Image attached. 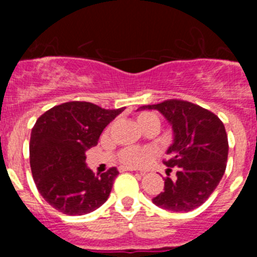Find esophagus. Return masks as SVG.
Segmentation results:
<instances>
[{
  "label": "esophagus",
  "mask_w": 257,
  "mask_h": 257,
  "mask_svg": "<svg viewBox=\"0 0 257 257\" xmlns=\"http://www.w3.org/2000/svg\"><path fill=\"white\" fill-rule=\"evenodd\" d=\"M119 171H135L133 167H127V166H119Z\"/></svg>",
  "instance_id": "esophagus-1"
}]
</instances>
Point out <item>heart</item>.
Segmentation results:
<instances>
[{"mask_svg":"<svg viewBox=\"0 0 257 257\" xmlns=\"http://www.w3.org/2000/svg\"><path fill=\"white\" fill-rule=\"evenodd\" d=\"M138 119V123L140 127L147 126L151 122H160V118L158 115L154 114L152 112H142L138 114L136 117ZM148 158V152L144 151V149L140 148H124L122 149L121 153H119V160L124 163V165L128 166H140L147 161Z\"/></svg>","mask_w":257,"mask_h":257,"instance_id":"1","label":"heart"}]
</instances>
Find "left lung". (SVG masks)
Listing matches in <instances>:
<instances>
[{
	"mask_svg": "<svg viewBox=\"0 0 257 257\" xmlns=\"http://www.w3.org/2000/svg\"><path fill=\"white\" fill-rule=\"evenodd\" d=\"M139 109H157L170 122L174 142L163 161L176 178L165 179V188L154 205L174 212H188L205 203L216 189L226 169L228 136L220 118L207 109L185 100H165Z\"/></svg>",
	"mask_w": 257,
	"mask_h": 257,
	"instance_id": "1",
	"label": "left lung"
}]
</instances>
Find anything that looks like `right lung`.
Instances as JSON below:
<instances>
[{
  "mask_svg": "<svg viewBox=\"0 0 257 257\" xmlns=\"http://www.w3.org/2000/svg\"><path fill=\"white\" fill-rule=\"evenodd\" d=\"M123 110L69 101L38 118L32 128L29 162L36 187L50 206L79 216L108 199L119 172L112 167L95 175L86 166V151L97 144L104 128Z\"/></svg>",
  "mask_w": 257,
  "mask_h": 257,
  "instance_id": "obj_1",
  "label": "right lung"
}]
</instances>
